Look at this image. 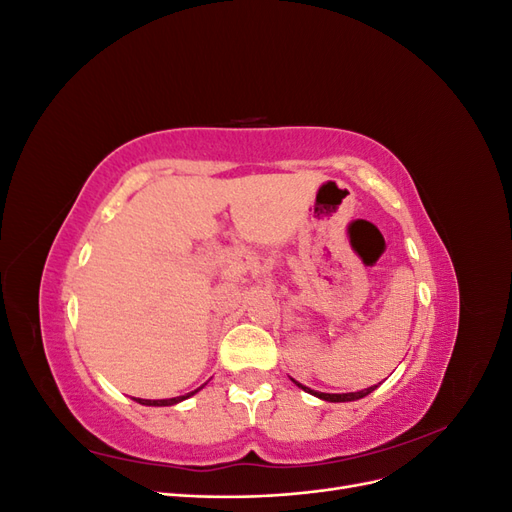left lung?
<instances>
[{
    "label": "left lung",
    "mask_w": 512,
    "mask_h": 512,
    "mask_svg": "<svg viewBox=\"0 0 512 512\" xmlns=\"http://www.w3.org/2000/svg\"><path fill=\"white\" fill-rule=\"evenodd\" d=\"M294 384L297 386H301V389L305 391V393H312L314 397H320V399H324V401H356V399H361V397H365V395H369L371 391H376L378 389V384L376 386H369V389H363V391H356V393H318V391H312V389H307V386H303V384H299L297 380H292Z\"/></svg>",
    "instance_id": "8db88e82"
}]
</instances>
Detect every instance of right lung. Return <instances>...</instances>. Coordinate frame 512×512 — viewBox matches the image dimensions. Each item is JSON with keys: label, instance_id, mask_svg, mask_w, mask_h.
I'll return each mask as SVG.
<instances>
[{"label": "right lung", "instance_id": "add662e5", "mask_svg": "<svg viewBox=\"0 0 512 512\" xmlns=\"http://www.w3.org/2000/svg\"><path fill=\"white\" fill-rule=\"evenodd\" d=\"M200 389H203V386H200ZM200 389H196V391H192V393H188V395H181V397H170V399H136V397H134V401H138V404H143V406H175V404H179V401L188 399V397H192L194 393H198Z\"/></svg>", "mask_w": 512, "mask_h": 512}]
</instances>
